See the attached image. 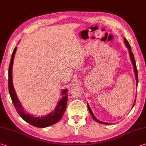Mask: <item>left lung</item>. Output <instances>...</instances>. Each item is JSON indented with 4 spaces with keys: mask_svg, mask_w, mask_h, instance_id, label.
I'll return each mask as SVG.
<instances>
[{
    "mask_svg": "<svg viewBox=\"0 0 146 146\" xmlns=\"http://www.w3.org/2000/svg\"><path fill=\"white\" fill-rule=\"evenodd\" d=\"M124 43H125V45H126V46H127V47L128 48V52H129V55H130V60H131V61H132V64H133V70H134V73H135V78H136V85H137H137H138V73H137V66H136L135 59H134V56H133V53L132 52V51H131V47H130V44H129V43H128V42L127 41V40L126 38H124ZM135 101H136V99L135 100V102H134V103H133V105L132 108L134 106V104H135ZM87 107H88V111H89V112H90V113L91 116L92 117V118H93L96 121L99 123L104 124V125H110V124H111V123H106V122L101 121H100V120H99V119H97V118H96V117H95V116H94V114H93L92 111V110L90 109L89 105H88V103H87Z\"/></svg>",
    "mask_w": 146,
    "mask_h": 146,
    "instance_id": "1",
    "label": "left lung"
}]
</instances>
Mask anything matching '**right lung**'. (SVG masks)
<instances>
[{"instance_id":"right-lung-1","label":"right lung","mask_w":146,"mask_h":146,"mask_svg":"<svg viewBox=\"0 0 146 146\" xmlns=\"http://www.w3.org/2000/svg\"><path fill=\"white\" fill-rule=\"evenodd\" d=\"M16 49L17 47H16L14 48L12 54V56H11L8 71L9 91L11 98L14 107L16 108V110L19 114V115L25 121H27L28 123L35 127L45 128L56 123L57 122H58L61 119L66 110L68 101V89L65 88V89L62 90L61 95L62 96V98L58 102V104H57L54 110L48 115L37 117L35 115H30L28 113H26L24 110V108H23L21 102H20L18 98V96L16 95L13 83V65Z\"/></svg>"}]
</instances>
